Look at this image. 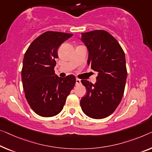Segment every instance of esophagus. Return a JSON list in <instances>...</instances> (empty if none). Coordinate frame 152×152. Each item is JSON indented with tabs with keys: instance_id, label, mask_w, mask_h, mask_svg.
<instances>
[{
	"instance_id": "34e87169",
	"label": "esophagus",
	"mask_w": 152,
	"mask_h": 152,
	"mask_svg": "<svg viewBox=\"0 0 152 152\" xmlns=\"http://www.w3.org/2000/svg\"><path fill=\"white\" fill-rule=\"evenodd\" d=\"M80 83H81V80L80 79L78 78L76 79V85H79V84H80Z\"/></svg>"
}]
</instances>
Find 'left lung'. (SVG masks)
I'll return each mask as SVG.
<instances>
[{
    "label": "left lung",
    "mask_w": 152,
    "mask_h": 152,
    "mask_svg": "<svg viewBox=\"0 0 152 152\" xmlns=\"http://www.w3.org/2000/svg\"><path fill=\"white\" fill-rule=\"evenodd\" d=\"M88 50L87 65L98 72L97 82L81 83L87 89L80 99L83 113L93 119H103L115 111L123 97L127 78L125 54L110 33L96 30L81 33Z\"/></svg>",
    "instance_id": "left-lung-1"
}]
</instances>
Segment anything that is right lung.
I'll list each match as a JSON object with an SVG mask.
<instances>
[{"mask_svg":"<svg viewBox=\"0 0 152 152\" xmlns=\"http://www.w3.org/2000/svg\"><path fill=\"white\" fill-rule=\"evenodd\" d=\"M72 34L48 31L31 43L25 53L22 81L25 97L39 116L53 117L63 110L76 83L74 75L61 78L54 73L58 48Z\"/></svg>","mask_w":152,"mask_h":152,"instance_id":"1","label":"right lung"}]
</instances>
